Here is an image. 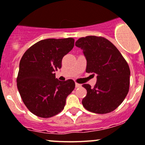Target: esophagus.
Returning <instances> with one entry per match:
<instances>
[{
    "mask_svg": "<svg viewBox=\"0 0 145 145\" xmlns=\"http://www.w3.org/2000/svg\"><path fill=\"white\" fill-rule=\"evenodd\" d=\"M80 87H81V85L78 84V83H76V88H80Z\"/></svg>",
    "mask_w": 145,
    "mask_h": 145,
    "instance_id": "esophagus-1",
    "label": "esophagus"
}]
</instances>
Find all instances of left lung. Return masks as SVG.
I'll list each match as a JSON object with an SVG mask.
<instances>
[{"mask_svg":"<svg viewBox=\"0 0 145 145\" xmlns=\"http://www.w3.org/2000/svg\"><path fill=\"white\" fill-rule=\"evenodd\" d=\"M87 60L86 72L97 74L94 88L82 86L87 95L82 101L84 108L97 114L112 112L127 95L130 85V69L113 44L102 37L87 36L76 42Z\"/></svg>","mask_w":145,"mask_h":145,"instance_id":"left-lung-1","label":"left lung"}]
</instances>
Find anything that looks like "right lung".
I'll return each mask as SVG.
<instances>
[{
  "label": "right lung",
  "instance_id": "right-lung-1",
  "mask_svg": "<svg viewBox=\"0 0 145 145\" xmlns=\"http://www.w3.org/2000/svg\"><path fill=\"white\" fill-rule=\"evenodd\" d=\"M74 46L71 37L43 39L30 46L21 57L18 90L27 108L37 116L48 118L58 114L74 90V80L60 81L54 73L61 68L62 58Z\"/></svg>",
  "mask_w": 145,
  "mask_h": 145
}]
</instances>
